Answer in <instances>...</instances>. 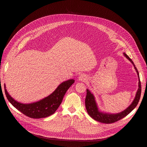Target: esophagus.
I'll use <instances>...</instances> for the list:
<instances>
[{"instance_id": "34e87169", "label": "esophagus", "mask_w": 147, "mask_h": 147, "mask_svg": "<svg viewBox=\"0 0 147 147\" xmlns=\"http://www.w3.org/2000/svg\"><path fill=\"white\" fill-rule=\"evenodd\" d=\"M79 80H80V81H84V80H86V78H85V77L84 76H80V77H79Z\"/></svg>"}]
</instances>
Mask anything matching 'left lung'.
Wrapping results in <instances>:
<instances>
[{"label": "left lung", "mask_w": 147, "mask_h": 147, "mask_svg": "<svg viewBox=\"0 0 147 147\" xmlns=\"http://www.w3.org/2000/svg\"><path fill=\"white\" fill-rule=\"evenodd\" d=\"M124 55L132 63L137 73L138 77L140 78L138 71L137 70V69L135 66V65L134 64L132 60L125 53H124ZM141 93V86L140 80H139L138 89L137 92L136 98L133 100V103L129 106V107H128L126 109L124 110L122 112H120L117 114H108V113H103L99 111L96 106V103L95 102L94 95L90 92V91L88 90H87V95L85 100L86 109L88 115L96 121H98L99 122L103 123H105V124L113 123L116 121L120 120V119L125 117L127 115H128L137 107L140 99Z\"/></svg>", "instance_id": "8db88e82"}]
</instances>
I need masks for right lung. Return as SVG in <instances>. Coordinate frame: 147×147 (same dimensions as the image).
<instances>
[{"mask_svg": "<svg viewBox=\"0 0 147 147\" xmlns=\"http://www.w3.org/2000/svg\"><path fill=\"white\" fill-rule=\"evenodd\" d=\"M74 81L75 80L71 79L62 82L48 96L40 101L30 104H23L16 101L7 92L5 84L4 87L6 96L13 107L30 118L40 119L49 116L56 112L61 104L66 91Z\"/></svg>", "mask_w": 147, "mask_h": 147, "instance_id": "obj_1", "label": "right lung"}]
</instances>
